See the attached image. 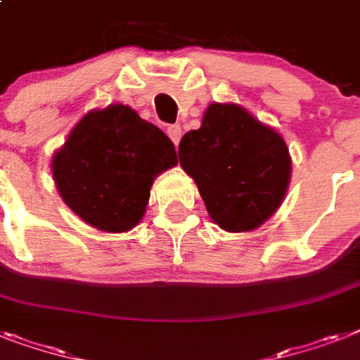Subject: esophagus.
Segmentation results:
<instances>
[{"label":"esophagus","mask_w":360,"mask_h":360,"mask_svg":"<svg viewBox=\"0 0 360 360\" xmlns=\"http://www.w3.org/2000/svg\"><path fill=\"white\" fill-rule=\"evenodd\" d=\"M167 136L171 138V141H173V143L178 147V143H180V138H182V129H180V124H169Z\"/></svg>","instance_id":"1"}]
</instances>
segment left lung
<instances>
[{
  "label": "left lung",
  "mask_w": 360,
  "mask_h": 360,
  "mask_svg": "<svg viewBox=\"0 0 360 360\" xmlns=\"http://www.w3.org/2000/svg\"><path fill=\"white\" fill-rule=\"evenodd\" d=\"M178 156L210 217L228 231L261 226L280 207L290 180L283 138L237 105H210L200 129L182 138Z\"/></svg>",
  "instance_id": "8db88e82"
}]
</instances>
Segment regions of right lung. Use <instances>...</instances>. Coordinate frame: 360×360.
<instances>
[{
  "instance_id": "right-lung-1",
  "label": "right lung",
  "mask_w": 360,
  "mask_h": 360,
  "mask_svg": "<svg viewBox=\"0 0 360 360\" xmlns=\"http://www.w3.org/2000/svg\"><path fill=\"white\" fill-rule=\"evenodd\" d=\"M173 141L130 106L84 115L53 156L62 200L103 231H127L141 221L150 186L176 165Z\"/></svg>"
}]
</instances>
